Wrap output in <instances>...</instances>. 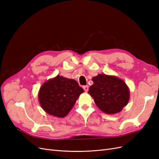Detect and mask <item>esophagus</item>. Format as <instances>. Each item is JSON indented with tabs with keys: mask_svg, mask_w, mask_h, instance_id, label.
Here are the masks:
<instances>
[{
	"mask_svg": "<svg viewBox=\"0 0 159 159\" xmlns=\"http://www.w3.org/2000/svg\"><path fill=\"white\" fill-rule=\"evenodd\" d=\"M83 88H84V91H85V92H88V90H89L88 85H85V86H84Z\"/></svg>",
	"mask_w": 159,
	"mask_h": 159,
	"instance_id": "1",
	"label": "esophagus"
}]
</instances>
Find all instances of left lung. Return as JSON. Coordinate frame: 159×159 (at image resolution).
<instances>
[{"label":"left lung","instance_id":"8db88e82","mask_svg":"<svg viewBox=\"0 0 159 159\" xmlns=\"http://www.w3.org/2000/svg\"><path fill=\"white\" fill-rule=\"evenodd\" d=\"M88 93L93 98L98 107L105 113L115 114L127 105L130 91L125 81L115 75L98 74Z\"/></svg>","mask_w":159,"mask_h":159}]
</instances>
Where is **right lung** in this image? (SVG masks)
Here are the masks:
<instances>
[{
    "label": "right lung",
    "mask_w": 159,
    "mask_h": 159,
    "mask_svg": "<svg viewBox=\"0 0 159 159\" xmlns=\"http://www.w3.org/2000/svg\"><path fill=\"white\" fill-rule=\"evenodd\" d=\"M83 92L84 89L75 80L57 75L42 85L38 97L44 111L63 118L68 114Z\"/></svg>",
    "instance_id": "1"
}]
</instances>
